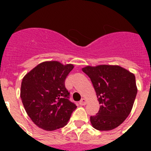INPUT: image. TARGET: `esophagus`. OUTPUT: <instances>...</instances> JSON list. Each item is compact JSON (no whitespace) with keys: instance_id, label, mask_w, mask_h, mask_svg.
Masks as SVG:
<instances>
[{"instance_id":"obj_1","label":"esophagus","mask_w":151,"mask_h":151,"mask_svg":"<svg viewBox=\"0 0 151 151\" xmlns=\"http://www.w3.org/2000/svg\"><path fill=\"white\" fill-rule=\"evenodd\" d=\"M79 104L82 105V106L86 104V100H85V98H82V99L79 101Z\"/></svg>"}]
</instances>
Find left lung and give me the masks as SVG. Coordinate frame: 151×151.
<instances>
[{
    "instance_id": "left-lung-1",
    "label": "left lung",
    "mask_w": 151,
    "mask_h": 151,
    "mask_svg": "<svg viewBox=\"0 0 151 151\" xmlns=\"http://www.w3.org/2000/svg\"><path fill=\"white\" fill-rule=\"evenodd\" d=\"M82 71L90 78L100 106L90 120L94 129L109 131L118 127L129 115L137 95L135 76L119 66H86Z\"/></svg>"
}]
</instances>
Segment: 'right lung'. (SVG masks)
<instances>
[{
	"label": "right lung",
	"mask_w": 151,
	"mask_h": 151,
	"mask_svg": "<svg viewBox=\"0 0 151 151\" xmlns=\"http://www.w3.org/2000/svg\"><path fill=\"white\" fill-rule=\"evenodd\" d=\"M73 65L57 61L38 64L25 76L20 97L26 113L35 125L47 131L67 124L76 105L69 101L65 80Z\"/></svg>",
	"instance_id": "1"
}]
</instances>
